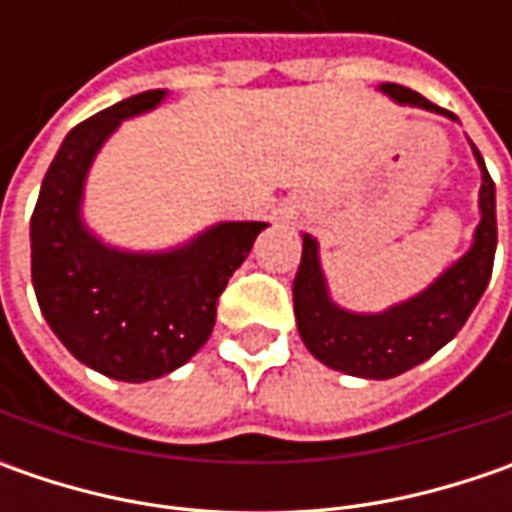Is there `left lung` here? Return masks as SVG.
<instances>
[{
	"label": "left lung",
	"mask_w": 512,
	"mask_h": 512,
	"mask_svg": "<svg viewBox=\"0 0 512 512\" xmlns=\"http://www.w3.org/2000/svg\"><path fill=\"white\" fill-rule=\"evenodd\" d=\"M379 90L396 105H410L456 119L453 113L427 102L416 90L393 82H382ZM470 148L482 170V219L473 233V245L422 293L399 305H390L382 313H353L336 305L330 299V287L319 259V242L310 233H302V265L293 279L296 327L307 350L330 370L359 379H393L442 350L462 330L473 307L479 305L496 256V185L484 168L482 153L473 142Z\"/></svg>",
	"instance_id": "1"
}]
</instances>
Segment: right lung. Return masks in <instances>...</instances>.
I'll return each instance as SVG.
<instances>
[{"instance_id":"add662e5","label":"right lung","mask_w":512,"mask_h":512,"mask_svg":"<svg viewBox=\"0 0 512 512\" xmlns=\"http://www.w3.org/2000/svg\"><path fill=\"white\" fill-rule=\"evenodd\" d=\"M145 90L70 130L30 219V276L56 339L90 370L150 382L190 362L210 339L216 302L267 222H216L170 250H122L82 219L85 182L116 128L159 108Z\"/></svg>"}]
</instances>
